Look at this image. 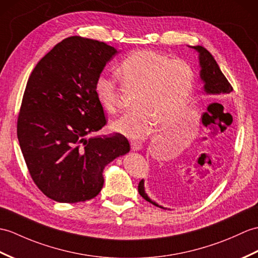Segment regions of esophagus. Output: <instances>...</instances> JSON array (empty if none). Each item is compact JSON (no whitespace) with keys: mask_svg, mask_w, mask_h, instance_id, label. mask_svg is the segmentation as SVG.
I'll use <instances>...</instances> for the list:
<instances>
[{"mask_svg":"<svg viewBox=\"0 0 258 258\" xmlns=\"http://www.w3.org/2000/svg\"><path fill=\"white\" fill-rule=\"evenodd\" d=\"M131 147L133 151H141L143 145H142V143L139 141H131Z\"/></svg>","mask_w":258,"mask_h":258,"instance_id":"34e87169","label":"esophagus"}]
</instances>
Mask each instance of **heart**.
Instances as JSON below:
<instances>
[{
    "instance_id": "heart-1",
    "label": "heart",
    "mask_w": 258,
    "mask_h": 258,
    "mask_svg": "<svg viewBox=\"0 0 258 258\" xmlns=\"http://www.w3.org/2000/svg\"><path fill=\"white\" fill-rule=\"evenodd\" d=\"M123 86L137 92L135 110L112 123V128L131 139L151 132L155 123L167 126L180 115L194 92L196 74L189 62L153 50L132 52L117 67ZM94 93L105 112L118 111L119 92L114 78L100 75Z\"/></svg>"
}]
</instances>
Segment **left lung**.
<instances>
[{
    "label": "left lung",
    "instance_id": "obj_1",
    "mask_svg": "<svg viewBox=\"0 0 258 258\" xmlns=\"http://www.w3.org/2000/svg\"><path fill=\"white\" fill-rule=\"evenodd\" d=\"M194 48L198 52H199V63H200V78L205 83V92L208 94H221V93H230L233 91V88L227 81L225 76L221 71L219 64L215 61L213 56L209 52L205 47L202 46H190ZM139 192L140 195L145 199L146 201L153 203L154 206L159 207L161 209H166L164 207L159 206L158 203L153 201L151 198L147 196L145 192V188H144V180L140 181L139 183Z\"/></svg>",
    "mask_w": 258,
    "mask_h": 258
}]
</instances>
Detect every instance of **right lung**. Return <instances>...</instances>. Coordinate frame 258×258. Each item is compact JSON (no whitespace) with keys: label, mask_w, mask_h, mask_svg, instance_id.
Wrapping results in <instances>:
<instances>
[{"label":"right lung","mask_w":258,"mask_h":258,"mask_svg":"<svg viewBox=\"0 0 258 258\" xmlns=\"http://www.w3.org/2000/svg\"><path fill=\"white\" fill-rule=\"evenodd\" d=\"M115 53L103 41L71 36L41 58L28 78L17 139L34 182L57 202L97 197L105 166L130 152L122 134L91 136L106 124L94 82Z\"/></svg>","instance_id":"right-lung-1"}]
</instances>
